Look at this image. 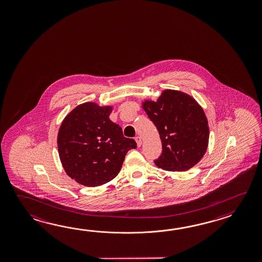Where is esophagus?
Returning <instances> with one entry per match:
<instances>
[{
	"label": "esophagus",
	"mask_w": 262,
	"mask_h": 262,
	"mask_svg": "<svg viewBox=\"0 0 262 262\" xmlns=\"http://www.w3.org/2000/svg\"><path fill=\"white\" fill-rule=\"evenodd\" d=\"M136 142H137V145H138V147H140L141 144H142V140H141V138L140 137H136Z\"/></svg>",
	"instance_id": "obj_1"
}]
</instances>
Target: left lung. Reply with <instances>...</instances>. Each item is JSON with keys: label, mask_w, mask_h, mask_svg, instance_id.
Returning a JSON list of instances; mask_svg holds the SVG:
<instances>
[{"label": "left lung", "mask_w": 262, "mask_h": 262, "mask_svg": "<svg viewBox=\"0 0 262 262\" xmlns=\"http://www.w3.org/2000/svg\"><path fill=\"white\" fill-rule=\"evenodd\" d=\"M142 107L155 123L162 140V154L155 164L167 171H185L201 161L209 142L206 115L189 95L165 90L156 101Z\"/></svg>", "instance_id": "1"}]
</instances>
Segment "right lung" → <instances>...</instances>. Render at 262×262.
Instances as JSON below:
<instances>
[{
    "instance_id": "add662e5",
    "label": "right lung",
    "mask_w": 262,
    "mask_h": 262,
    "mask_svg": "<svg viewBox=\"0 0 262 262\" xmlns=\"http://www.w3.org/2000/svg\"><path fill=\"white\" fill-rule=\"evenodd\" d=\"M112 106L87 102L76 106L61 123L58 151L64 171L85 186H99L115 178L126 152L137 148L122 127L110 119Z\"/></svg>"
}]
</instances>
